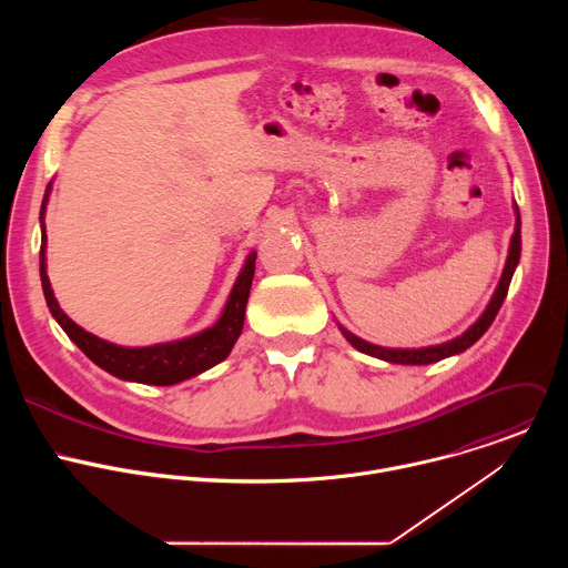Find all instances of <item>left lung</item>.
<instances>
[{
  "label": "left lung",
  "mask_w": 568,
  "mask_h": 568,
  "mask_svg": "<svg viewBox=\"0 0 568 568\" xmlns=\"http://www.w3.org/2000/svg\"><path fill=\"white\" fill-rule=\"evenodd\" d=\"M515 215H517V220H515V233H513V237H510V250H508V258H506V267H504V274H501V278H499V285H497V290H495V294H493L488 307L483 310V314L471 323V326H469L463 335H458V337H454V339H449V342H445V344L425 346V348H384V346H375V344H371V342H366V339L353 335L351 331H346V328L342 326V323H337L342 335H344V337L348 339V344H353L359 353L371 355V357H377V359H384V362H388V364L425 366V364H436V362H440V359H445V357H452V355H458V353L467 351L471 344H476V342L485 335V331H488V328L493 326V321H495V316H497V312H499V307H501V303H504V298H506V294H508L513 274H515V270H517V265H519V256H521V217H519V206H517V204H515Z\"/></svg>",
  "instance_id": "left-lung-1"
}]
</instances>
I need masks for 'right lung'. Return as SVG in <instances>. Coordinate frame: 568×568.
Segmentation results:
<instances>
[{
	"label": "right lung",
	"instance_id": "1",
	"mask_svg": "<svg viewBox=\"0 0 568 568\" xmlns=\"http://www.w3.org/2000/svg\"><path fill=\"white\" fill-rule=\"evenodd\" d=\"M51 184L47 186L42 209H40V226H42V245H40V278L44 298L49 305L51 316L60 323V328L67 333V337L83 351L97 366L108 371L110 375L125 379V382H139V384H154V386H171L178 382H184L189 377H195L222 359L229 357L233 344L237 342L242 326H245V310L250 301V290L254 281L256 270V252H252L242 265L231 294L224 303V310L220 318L213 323L211 328L184 337L178 342L166 344H154L143 348H128L116 346L112 342H105L88 331H83L73 323L62 307L58 305L49 276H47V229H44V213L49 202Z\"/></svg>",
	"mask_w": 568,
	"mask_h": 568
}]
</instances>
